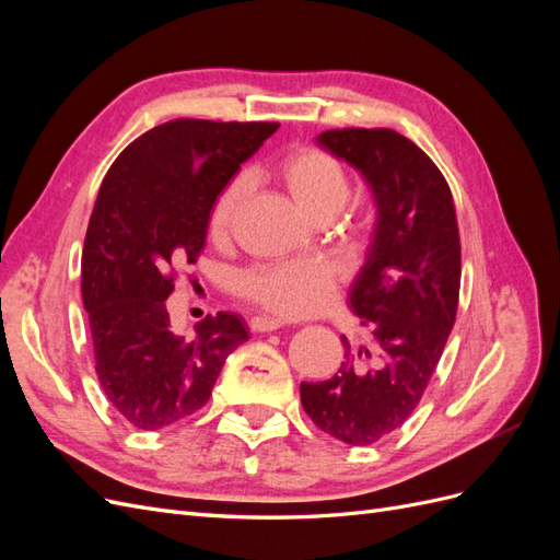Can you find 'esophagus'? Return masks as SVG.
Instances as JSON below:
<instances>
[{
	"instance_id": "esophagus-1",
	"label": "esophagus",
	"mask_w": 560,
	"mask_h": 560,
	"mask_svg": "<svg viewBox=\"0 0 560 560\" xmlns=\"http://www.w3.org/2000/svg\"><path fill=\"white\" fill-rule=\"evenodd\" d=\"M280 327H284L282 319H276V317H252L249 319V329L252 331H278Z\"/></svg>"
}]
</instances>
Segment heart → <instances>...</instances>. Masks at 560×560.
Returning <instances> with one entry per match:
<instances>
[{"label":"heart","instance_id":"obj_1","mask_svg":"<svg viewBox=\"0 0 560 560\" xmlns=\"http://www.w3.org/2000/svg\"><path fill=\"white\" fill-rule=\"evenodd\" d=\"M273 177L317 224L334 219L350 198V179L343 165L329 151L317 147H303L287 154L273 167ZM247 189L249 184L243 175L229 179L219 189L208 214V231L212 238H224L231 231ZM235 290L268 313L299 319L331 306L338 294V278L327 264L290 261L245 270L235 278Z\"/></svg>","mask_w":560,"mask_h":560}]
</instances>
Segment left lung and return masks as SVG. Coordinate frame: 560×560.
<instances>
[{
  "label": "left lung",
  "instance_id": "1",
  "mask_svg": "<svg viewBox=\"0 0 560 560\" xmlns=\"http://www.w3.org/2000/svg\"><path fill=\"white\" fill-rule=\"evenodd\" d=\"M317 144L366 179L376 229L350 290L369 331L322 383H301L303 411L350 446L376 444L404 425L442 358L460 294V233L448 184L432 159L389 128H343Z\"/></svg>",
  "mask_w": 560,
  "mask_h": 560
}]
</instances>
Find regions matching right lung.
Here are the masks:
<instances>
[{
    "label": "right lung",
    "instance_id": "add662e5",
    "mask_svg": "<svg viewBox=\"0 0 560 560\" xmlns=\"http://www.w3.org/2000/svg\"><path fill=\"white\" fill-rule=\"evenodd\" d=\"M278 124L175 118L130 142L100 186L81 257L95 371L114 411L138 430H163L208 404L245 319L208 315L186 341L165 299L196 264L219 189Z\"/></svg>",
    "mask_w": 560,
    "mask_h": 560
}]
</instances>
